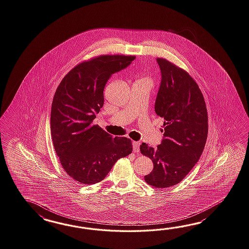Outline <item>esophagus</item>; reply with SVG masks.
Segmentation results:
<instances>
[{
    "label": "esophagus",
    "instance_id": "34e87169",
    "mask_svg": "<svg viewBox=\"0 0 249 249\" xmlns=\"http://www.w3.org/2000/svg\"><path fill=\"white\" fill-rule=\"evenodd\" d=\"M132 146H133V151L135 153L140 152V143L138 141H133L132 142Z\"/></svg>",
    "mask_w": 249,
    "mask_h": 249
}]
</instances>
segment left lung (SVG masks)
<instances>
[{
  "label": "left lung",
  "mask_w": 249,
  "mask_h": 249,
  "mask_svg": "<svg viewBox=\"0 0 249 249\" xmlns=\"http://www.w3.org/2000/svg\"><path fill=\"white\" fill-rule=\"evenodd\" d=\"M161 83L155 111L164 119V140L154 149L146 143L140 151L154 164L145 181L156 188H167L182 181L200 159L208 136V114L196 82L182 68L157 58Z\"/></svg>",
  "instance_id": "1"
}]
</instances>
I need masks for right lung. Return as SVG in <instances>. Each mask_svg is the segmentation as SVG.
I'll use <instances>...</instances> for the list:
<instances>
[{"instance_id":"add662e5","label":"right lung","mask_w":249,"mask_h":249,"mask_svg":"<svg viewBox=\"0 0 249 249\" xmlns=\"http://www.w3.org/2000/svg\"><path fill=\"white\" fill-rule=\"evenodd\" d=\"M133 55H100L73 68L61 81L51 107L55 153L67 175L84 184L101 182L117 160L132 152L131 140L112 138L92 121L103 108V90Z\"/></svg>"}]
</instances>
